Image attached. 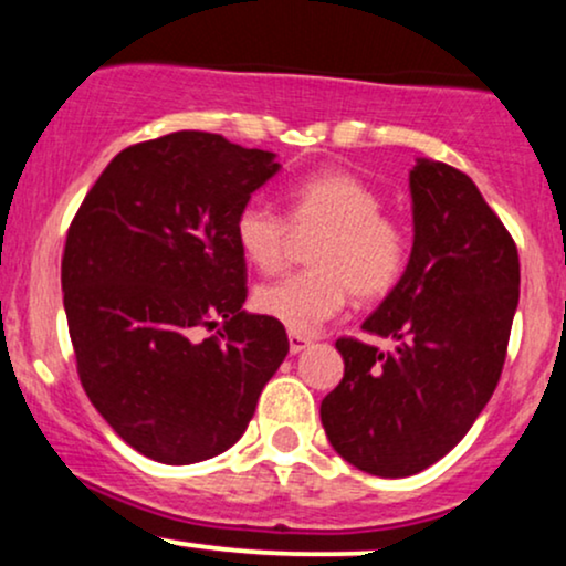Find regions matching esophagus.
<instances>
[{"mask_svg":"<svg viewBox=\"0 0 566 566\" xmlns=\"http://www.w3.org/2000/svg\"><path fill=\"white\" fill-rule=\"evenodd\" d=\"M311 346V337L308 335H301V333H290V350L292 354H301Z\"/></svg>","mask_w":566,"mask_h":566,"instance_id":"1","label":"esophagus"}]
</instances>
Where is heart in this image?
I'll use <instances>...</instances> for the list:
<instances>
[{
	"instance_id": "heart-1",
	"label": "heart",
	"mask_w": 566,
	"mask_h": 566,
	"mask_svg": "<svg viewBox=\"0 0 566 566\" xmlns=\"http://www.w3.org/2000/svg\"><path fill=\"white\" fill-rule=\"evenodd\" d=\"M290 226L319 231L308 247L311 269L255 290V308L290 333H314L348 301L388 295L405 274L409 237L399 220L380 212L382 201L365 180L346 170L311 172L287 191ZM290 226L263 205H244L233 220V239L244 261L263 274L282 269Z\"/></svg>"
}]
</instances>
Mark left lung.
I'll list each match as a JSON object with an SVG mask.
<instances>
[{"instance_id": "1", "label": "left lung", "mask_w": 566, "mask_h": 566, "mask_svg": "<svg viewBox=\"0 0 566 566\" xmlns=\"http://www.w3.org/2000/svg\"><path fill=\"white\" fill-rule=\"evenodd\" d=\"M415 242L407 271L361 329L340 337L346 373L322 401L343 460L412 476L469 433L495 394L518 305L516 242L465 172L420 159L409 172Z\"/></svg>"}]
</instances>
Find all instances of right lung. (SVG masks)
<instances>
[{"label": "right lung", "mask_w": 566, "mask_h": 566, "mask_svg": "<svg viewBox=\"0 0 566 566\" xmlns=\"http://www.w3.org/2000/svg\"><path fill=\"white\" fill-rule=\"evenodd\" d=\"M276 170L271 151L180 129L116 154L71 220L61 284L76 373L103 420L157 463L237 444L287 356L282 322L242 311L233 239Z\"/></svg>", "instance_id": "right-lung-1"}]
</instances>
